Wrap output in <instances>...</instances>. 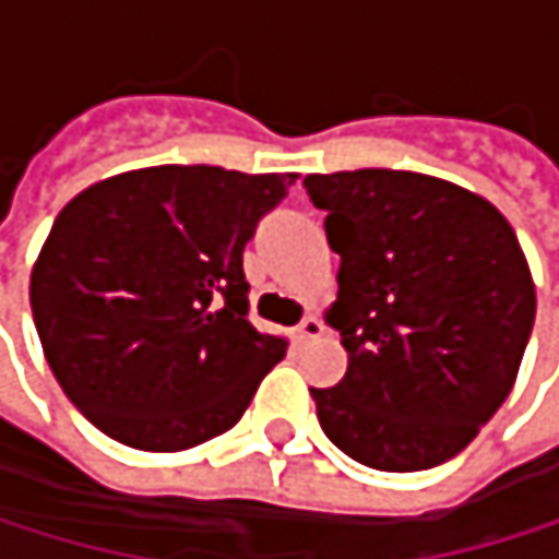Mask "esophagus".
Instances as JSON below:
<instances>
[{
  "label": "esophagus",
  "instance_id": "1",
  "mask_svg": "<svg viewBox=\"0 0 559 559\" xmlns=\"http://www.w3.org/2000/svg\"><path fill=\"white\" fill-rule=\"evenodd\" d=\"M292 335L298 338V342H305V338H314V335H321V321L314 318V314H305L298 325L292 329Z\"/></svg>",
  "mask_w": 559,
  "mask_h": 559
}]
</instances>
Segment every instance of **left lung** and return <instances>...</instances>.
<instances>
[{
    "instance_id": "left-lung-1",
    "label": "left lung",
    "mask_w": 559,
    "mask_h": 559,
    "mask_svg": "<svg viewBox=\"0 0 559 559\" xmlns=\"http://www.w3.org/2000/svg\"><path fill=\"white\" fill-rule=\"evenodd\" d=\"M338 254L329 311L348 352L311 389L325 436L361 466L416 473L453 460L510 395L536 292L507 217L469 190L409 170L311 174Z\"/></svg>"
}]
</instances>
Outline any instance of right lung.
<instances>
[{
  "instance_id": "obj_1",
  "label": "right lung",
  "mask_w": 559,
  "mask_h": 559,
  "mask_svg": "<svg viewBox=\"0 0 559 559\" xmlns=\"http://www.w3.org/2000/svg\"><path fill=\"white\" fill-rule=\"evenodd\" d=\"M295 174L146 167L59 211L29 301L56 382L110 439L177 453L245 416L285 342L248 311L245 245Z\"/></svg>"
}]
</instances>
